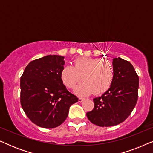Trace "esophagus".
I'll list each match as a JSON object with an SVG mask.
<instances>
[{
  "label": "esophagus",
  "mask_w": 153,
  "mask_h": 153,
  "mask_svg": "<svg viewBox=\"0 0 153 153\" xmlns=\"http://www.w3.org/2000/svg\"><path fill=\"white\" fill-rule=\"evenodd\" d=\"M84 100H85L84 98H83V97H79V102H82Z\"/></svg>",
  "instance_id": "34e87169"
}]
</instances>
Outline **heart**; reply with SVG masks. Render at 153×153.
<instances>
[{
    "label": "heart",
    "instance_id": "heart-1",
    "mask_svg": "<svg viewBox=\"0 0 153 153\" xmlns=\"http://www.w3.org/2000/svg\"><path fill=\"white\" fill-rule=\"evenodd\" d=\"M60 79L68 88H74L78 95L105 93L111 86L114 79V68L107 60L90 57H81L74 60V66L66 65L60 72Z\"/></svg>",
    "mask_w": 153,
    "mask_h": 153
}]
</instances>
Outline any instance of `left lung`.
I'll use <instances>...</instances> for the list:
<instances>
[{"instance_id": "1", "label": "left lung", "mask_w": 153, "mask_h": 153, "mask_svg": "<svg viewBox=\"0 0 153 153\" xmlns=\"http://www.w3.org/2000/svg\"><path fill=\"white\" fill-rule=\"evenodd\" d=\"M114 79L111 86L101 97L93 99L94 106L86 116L100 127L120 124L131 114L138 100L139 79L132 65L121 58L113 59Z\"/></svg>"}]
</instances>
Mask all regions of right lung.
<instances>
[{"instance_id": "1", "label": "right lung", "mask_w": 153, "mask_h": 153, "mask_svg": "<svg viewBox=\"0 0 153 153\" xmlns=\"http://www.w3.org/2000/svg\"><path fill=\"white\" fill-rule=\"evenodd\" d=\"M64 57L48 55L26 66L20 80L21 104L37 126L52 129L65 120L78 98L67 90L60 79Z\"/></svg>"}]
</instances>
